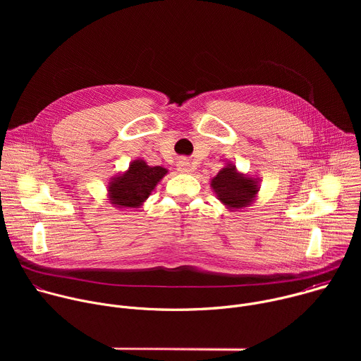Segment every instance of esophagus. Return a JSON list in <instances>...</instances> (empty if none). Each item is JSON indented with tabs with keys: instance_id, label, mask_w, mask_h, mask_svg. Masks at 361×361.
Masks as SVG:
<instances>
[{
	"instance_id": "esophagus-1",
	"label": "esophagus",
	"mask_w": 361,
	"mask_h": 361,
	"mask_svg": "<svg viewBox=\"0 0 361 361\" xmlns=\"http://www.w3.org/2000/svg\"><path fill=\"white\" fill-rule=\"evenodd\" d=\"M177 170L180 171V173H184V174H190V173H192L194 171V166L188 161V160H185V159H181L180 161H178V164H177Z\"/></svg>"
}]
</instances>
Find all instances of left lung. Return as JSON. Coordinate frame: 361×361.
Returning a JSON list of instances; mask_svg holds the SVG:
<instances>
[{
    "label": "left lung",
    "mask_w": 361,
    "mask_h": 361,
    "mask_svg": "<svg viewBox=\"0 0 361 361\" xmlns=\"http://www.w3.org/2000/svg\"><path fill=\"white\" fill-rule=\"evenodd\" d=\"M210 184L217 198L230 212L250 207L260 191V180L240 173L233 163H227Z\"/></svg>",
    "instance_id": "left-lung-1"
}]
</instances>
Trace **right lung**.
<instances>
[{"label":"right lung","mask_w":361,"mask_h":361,"mask_svg":"<svg viewBox=\"0 0 361 361\" xmlns=\"http://www.w3.org/2000/svg\"><path fill=\"white\" fill-rule=\"evenodd\" d=\"M167 173L169 170L164 167H151L144 160L137 159L130 163L126 171L109 181L107 200L117 209H138Z\"/></svg>","instance_id":"obj_1"}]
</instances>
